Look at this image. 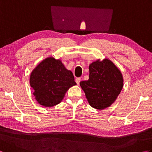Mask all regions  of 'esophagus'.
<instances>
[{
  "mask_svg": "<svg viewBox=\"0 0 152 152\" xmlns=\"http://www.w3.org/2000/svg\"><path fill=\"white\" fill-rule=\"evenodd\" d=\"M80 81H81V78H77L76 79V82L77 83V84H78V85L80 83Z\"/></svg>",
  "mask_w": 152,
  "mask_h": 152,
  "instance_id": "esophagus-1",
  "label": "esophagus"
}]
</instances>
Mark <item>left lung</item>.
<instances>
[{
  "label": "left lung",
  "instance_id": "8db88e82",
  "mask_svg": "<svg viewBox=\"0 0 152 152\" xmlns=\"http://www.w3.org/2000/svg\"><path fill=\"white\" fill-rule=\"evenodd\" d=\"M89 70V80L80 83L88 102L98 110L109 107L117 99L124 86L120 70L107 59L92 63Z\"/></svg>",
  "mask_w": 152,
  "mask_h": 152
}]
</instances>
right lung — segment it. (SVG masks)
<instances>
[{"label": "right lung", "instance_id": "right-lung-1", "mask_svg": "<svg viewBox=\"0 0 152 152\" xmlns=\"http://www.w3.org/2000/svg\"><path fill=\"white\" fill-rule=\"evenodd\" d=\"M76 85L70 70L65 69L60 60L48 57L33 70L30 86L40 104L51 107L59 104L71 87Z\"/></svg>", "mask_w": 152, "mask_h": 152}]
</instances>
